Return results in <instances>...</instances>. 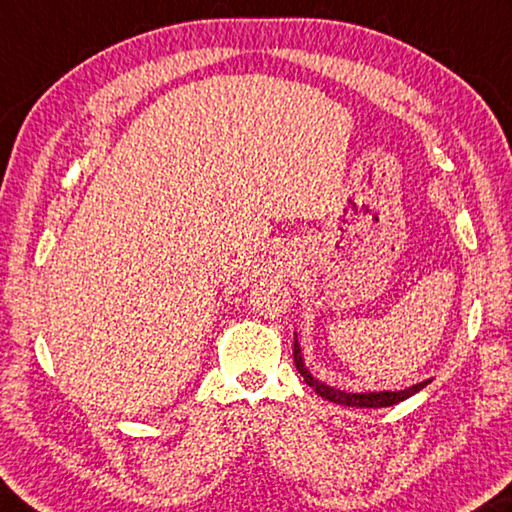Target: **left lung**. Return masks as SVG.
Wrapping results in <instances>:
<instances>
[{"label":"left lung","mask_w":512,"mask_h":512,"mask_svg":"<svg viewBox=\"0 0 512 512\" xmlns=\"http://www.w3.org/2000/svg\"><path fill=\"white\" fill-rule=\"evenodd\" d=\"M293 360H295V367L300 374L304 376L306 385L313 387L315 394H320L322 398H327L331 403H338V405H347V407H389V405H396L405 401V398L414 396L416 392H421L425 385H430V380H423V383H416L407 389H401V392H369V394H351V392H342V389L336 387H329L327 383H322V380L315 378L309 369L304 365V358H302V349L297 345V336H295V345H293Z\"/></svg>","instance_id":"left-lung-1"}]
</instances>
